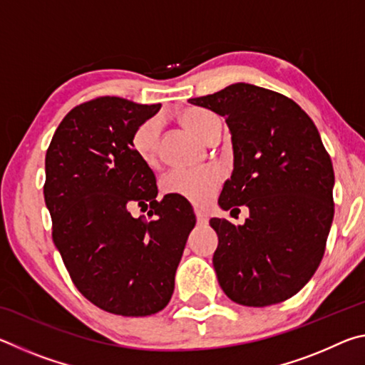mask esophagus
<instances>
[{
  "mask_svg": "<svg viewBox=\"0 0 365 365\" xmlns=\"http://www.w3.org/2000/svg\"><path fill=\"white\" fill-rule=\"evenodd\" d=\"M195 214H196L197 224H201V225L207 224V214L205 211H201V209H195Z\"/></svg>",
  "mask_w": 365,
  "mask_h": 365,
  "instance_id": "34e87169",
  "label": "esophagus"
}]
</instances>
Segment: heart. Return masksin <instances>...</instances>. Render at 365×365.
<instances>
[{
    "label": "heart",
    "instance_id": "b5f03b06",
    "mask_svg": "<svg viewBox=\"0 0 365 365\" xmlns=\"http://www.w3.org/2000/svg\"><path fill=\"white\" fill-rule=\"evenodd\" d=\"M180 119L190 132L202 140H207L212 128L220 123L217 115L201 108L185 109L180 114ZM160 128H163V122L159 117H151V119L141 122L133 130L130 148L141 163L148 165L156 164ZM222 178L224 177L220 170L214 168L174 169L163 177L160 188L165 195L183 197L193 205H207L220 188Z\"/></svg>",
    "mask_w": 365,
    "mask_h": 365
}]
</instances>
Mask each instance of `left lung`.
<instances>
[{
  "label": "left lung",
  "instance_id": "8db88e82",
  "mask_svg": "<svg viewBox=\"0 0 365 365\" xmlns=\"http://www.w3.org/2000/svg\"><path fill=\"white\" fill-rule=\"evenodd\" d=\"M188 101L225 117L232 135L233 172L219 206L250 209L243 225L209 220L220 288L251 307L292 298L322 261L333 220L335 174L317 127L293 100L251 83Z\"/></svg>",
  "mask_w": 365,
  "mask_h": 365
}]
</instances>
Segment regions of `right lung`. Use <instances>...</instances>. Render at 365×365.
<instances>
[{
    "instance_id": "obj_1",
    "label": "right lung",
    "mask_w": 365,
    "mask_h": 365,
    "mask_svg": "<svg viewBox=\"0 0 365 365\" xmlns=\"http://www.w3.org/2000/svg\"><path fill=\"white\" fill-rule=\"evenodd\" d=\"M159 109L96 98L64 117L46 151L53 242L78 292L117 316L145 317L168 306L196 224L187 200H156V177L130 148L135 128ZM133 205L150 207L153 219L135 220Z\"/></svg>"
}]
</instances>
